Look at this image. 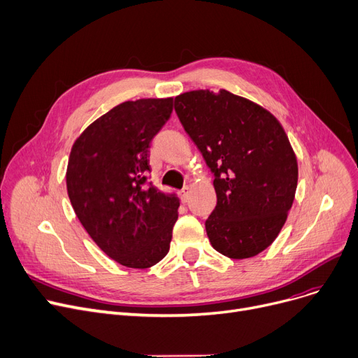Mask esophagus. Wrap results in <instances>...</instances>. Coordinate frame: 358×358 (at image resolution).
<instances>
[{"instance_id":"esophagus-1","label":"esophagus","mask_w":358,"mask_h":358,"mask_svg":"<svg viewBox=\"0 0 358 358\" xmlns=\"http://www.w3.org/2000/svg\"><path fill=\"white\" fill-rule=\"evenodd\" d=\"M189 192H191V188H189V186H188V185L183 186V189L180 191V196H182V201H183V202L188 201V198H189Z\"/></svg>"}]
</instances>
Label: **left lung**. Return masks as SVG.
<instances>
[{"label":"left lung","mask_w":358,"mask_h":358,"mask_svg":"<svg viewBox=\"0 0 358 358\" xmlns=\"http://www.w3.org/2000/svg\"><path fill=\"white\" fill-rule=\"evenodd\" d=\"M175 110L215 176L217 206L206 221L211 246L231 259L257 257L277 239L297 188V157L282 125L224 89L182 93Z\"/></svg>","instance_id":"obj_1"}]
</instances>
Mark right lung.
Returning a JSON list of instances; mask_svg holds the SVG:
<instances>
[{"instance_id":"right-lung-1","label":"right lung","mask_w":358,"mask_h":358,"mask_svg":"<svg viewBox=\"0 0 358 358\" xmlns=\"http://www.w3.org/2000/svg\"><path fill=\"white\" fill-rule=\"evenodd\" d=\"M173 110V97L128 100L97 117L74 141L66 191L83 227L109 258L150 268L169 252L179 198L144 185L151 140Z\"/></svg>"}]
</instances>
